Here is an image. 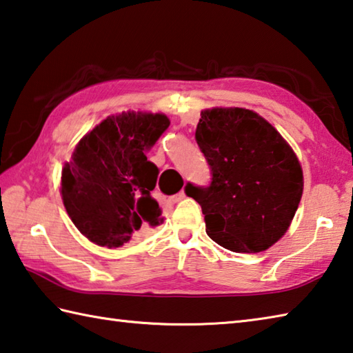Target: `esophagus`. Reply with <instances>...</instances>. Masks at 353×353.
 <instances>
[{
    "mask_svg": "<svg viewBox=\"0 0 353 353\" xmlns=\"http://www.w3.org/2000/svg\"><path fill=\"white\" fill-rule=\"evenodd\" d=\"M182 199H185V191L183 190L179 191L176 196H172L171 197V202H179V201H182Z\"/></svg>",
    "mask_w": 353,
    "mask_h": 353,
    "instance_id": "esophagus-1",
    "label": "esophagus"
}]
</instances>
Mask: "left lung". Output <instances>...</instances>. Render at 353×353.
<instances>
[{
  "label": "left lung",
  "mask_w": 353,
  "mask_h": 353,
  "mask_svg": "<svg viewBox=\"0 0 353 353\" xmlns=\"http://www.w3.org/2000/svg\"><path fill=\"white\" fill-rule=\"evenodd\" d=\"M196 142L211 170L208 187L187 183L207 234L236 253L272 247L290 227L303 196V170L283 136L245 108L201 112Z\"/></svg>",
  "instance_id": "1"
}]
</instances>
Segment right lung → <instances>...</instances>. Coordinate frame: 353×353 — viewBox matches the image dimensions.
<instances>
[{
	"label": "right lung",
	"mask_w": 353,
	"mask_h": 353,
	"mask_svg": "<svg viewBox=\"0 0 353 353\" xmlns=\"http://www.w3.org/2000/svg\"><path fill=\"white\" fill-rule=\"evenodd\" d=\"M168 126L163 114L121 112L101 121L75 146L61 171V199L89 241L117 248L163 222L151 196L159 170L146 151Z\"/></svg>",
	"instance_id": "1"
}]
</instances>
